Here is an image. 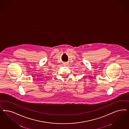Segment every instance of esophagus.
<instances>
[{"label":"esophagus","mask_w":129,"mask_h":129,"mask_svg":"<svg viewBox=\"0 0 129 129\" xmlns=\"http://www.w3.org/2000/svg\"><path fill=\"white\" fill-rule=\"evenodd\" d=\"M63 64H64V65H66V66H68V63H67V62H65V63H63Z\"/></svg>","instance_id":"1"}]
</instances>
